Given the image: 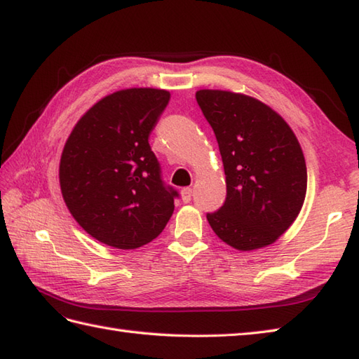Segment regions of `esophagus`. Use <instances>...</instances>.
I'll use <instances>...</instances> for the list:
<instances>
[{
	"label": "esophagus",
	"instance_id": "obj_1",
	"mask_svg": "<svg viewBox=\"0 0 359 359\" xmlns=\"http://www.w3.org/2000/svg\"><path fill=\"white\" fill-rule=\"evenodd\" d=\"M191 197H193V189L191 188H183L182 189V200L185 203H189L191 202Z\"/></svg>",
	"mask_w": 359,
	"mask_h": 359
}]
</instances>
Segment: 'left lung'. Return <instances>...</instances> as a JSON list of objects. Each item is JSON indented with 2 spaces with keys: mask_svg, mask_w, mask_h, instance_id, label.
Here are the masks:
<instances>
[{
  "mask_svg": "<svg viewBox=\"0 0 359 359\" xmlns=\"http://www.w3.org/2000/svg\"><path fill=\"white\" fill-rule=\"evenodd\" d=\"M196 99L217 139L226 176V198L206 214L208 222L240 251L273 243L306 197V162L294 131L254 97L200 90Z\"/></svg>",
  "mask_w": 359,
  "mask_h": 359,
  "instance_id": "1",
  "label": "left lung"
}]
</instances>
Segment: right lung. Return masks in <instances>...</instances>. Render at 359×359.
Returning a JSON list of instances; mask_svg holds the SVG:
<instances>
[{
    "label": "right lung",
    "instance_id": "add662e5",
    "mask_svg": "<svg viewBox=\"0 0 359 359\" xmlns=\"http://www.w3.org/2000/svg\"><path fill=\"white\" fill-rule=\"evenodd\" d=\"M170 102L156 88L105 96L82 116L60 163L64 202L82 229L118 249L144 246L161 234L177 189L166 185L149 135Z\"/></svg>",
    "mask_w": 359,
    "mask_h": 359
}]
</instances>
